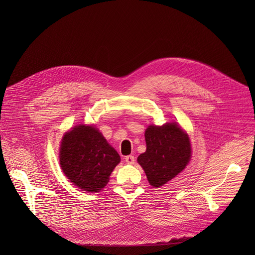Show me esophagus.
<instances>
[{"label": "esophagus", "mask_w": 255, "mask_h": 255, "mask_svg": "<svg viewBox=\"0 0 255 255\" xmlns=\"http://www.w3.org/2000/svg\"><path fill=\"white\" fill-rule=\"evenodd\" d=\"M125 161L128 163V164H133L135 162V157L133 155H128L125 157Z\"/></svg>", "instance_id": "esophagus-1"}]
</instances>
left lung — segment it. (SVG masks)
Wrapping results in <instances>:
<instances>
[{
  "label": "left lung",
  "mask_w": 255,
  "mask_h": 255,
  "mask_svg": "<svg viewBox=\"0 0 255 255\" xmlns=\"http://www.w3.org/2000/svg\"><path fill=\"white\" fill-rule=\"evenodd\" d=\"M146 150L137 158L149 183L160 187L178 176L191 158L187 133L176 123L151 125L144 132Z\"/></svg>",
  "instance_id": "obj_1"
}]
</instances>
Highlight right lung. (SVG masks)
<instances>
[{
  "label": "right lung",
  "instance_id": "1",
  "mask_svg": "<svg viewBox=\"0 0 255 255\" xmlns=\"http://www.w3.org/2000/svg\"><path fill=\"white\" fill-rule=\"evenodd\" d=\"M60 164L65 176L78 188L99 192L120 163L118 152L93 126L78 125L66 132L60 146Z\"/></svg>",
  "mask_w": 255,
  "mask_h": 255
}]
</instances>
